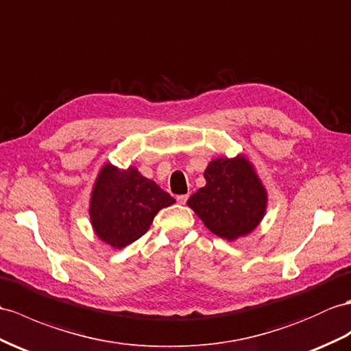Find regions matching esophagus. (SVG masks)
Listing matches in <instances>:
<instances>
[{
    "mask_svg": "<svg viewBox=\"0 0 351 351\" xmlns=\"http://www.w3.org/2000/svg\"><path fill=\"white\" fill-rule=\"evenodd\" d=\"M187 198H189V196H187V195H178V196H177V202H178V204H186Z\"/></svg>",
    "mask_w": 351,
    "mask_h": 351,
    "instance_id": "esophagus-1",
    "label": "esophagus"
}]
</instances>
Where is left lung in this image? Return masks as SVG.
<instances>
[{
  "label": "left lung",
  "instance_id": "8db88e82",
  "mask_svg": "<svg viewBox=\"0 0 351 351\" xmlns=\"http://www.w3.org/2000/svg\"><path fill=\"white\" fill-rule=\"evenodd\" d=\"M205 186L187 199L213 234L232 241L259 225L267 208V192L250 162L243 156L219 158L204 173Z\"/></svg>",
  "mask_w": 351,
  "mask_h": 351
}]
</instances>
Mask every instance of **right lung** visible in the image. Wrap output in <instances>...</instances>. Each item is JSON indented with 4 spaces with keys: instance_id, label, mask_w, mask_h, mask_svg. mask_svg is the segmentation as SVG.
Here are the masks:
<instances>
[{
    "instance_id": "obj_1",
    "label": "right lung",
    "mask_w": 351,
    "mask_h": 351,
    "mask_svg": "<svg viewBox=\"0 0 351 351\" xmlns=\"http://www.w3.org/2000/svg\"><path fill=\"white\" fill-rule=\"evenodd\" d=\"M176 199L136 168L101 169L90 199V220L102 241L114 249L131 244L147 232L158 211Z\"/></svg>"
}]
</instances>
